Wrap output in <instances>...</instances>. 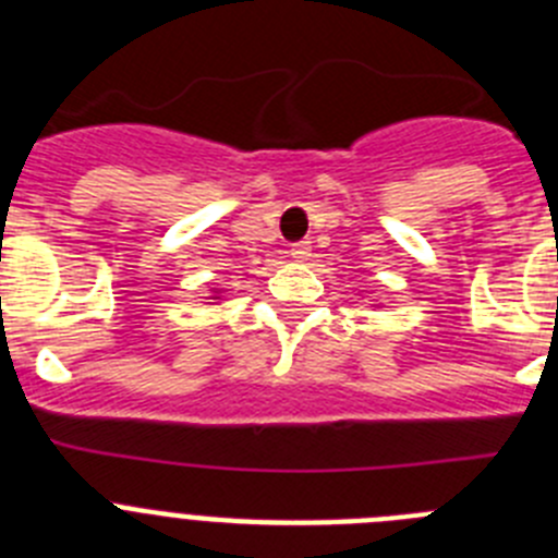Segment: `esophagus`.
<instances>
[{
  "label": "esophagus",
  "mask_w": 558,
  "mask_h": 558,
  "mask_svg": "<svg viewBox=\"0 0 558 558\" xmlns=\"http://www.w3.org/2000/svg\"><path fill=\"white\" fill-rule=\"evenodd\" d=\"M310 251H313V243H310V240H302V243H295L293 248H290V256L299 259V263H304V259H310Z\"/></svg>",
  "instance_id": "esophagus-1"
}]
</instances>
